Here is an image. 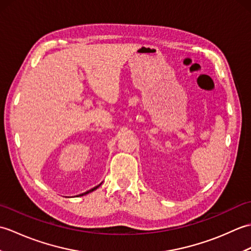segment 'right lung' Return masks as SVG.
<instances>
[{
    "instance_id": "1",
    "label": "right lung",
    "mask_w": 251,
    "mask_h": 251,
    "mask_svg": "<svg viewBox=\"0 0 251 251\" xmlns=\"http://www.w3.org/2000/svg\"><path fill=\"white\" fill-rule=\"evenodd\" d=\"M101 184V183H100ZM100 184L99 185H97V186H95V188H93L92 190H89V191H87V192H85V193H83L82 195H84V194H87V193H89V192H93L94 190H96V189H97V188H99V186H100Z\"/></svg>"
}]
</instances>
